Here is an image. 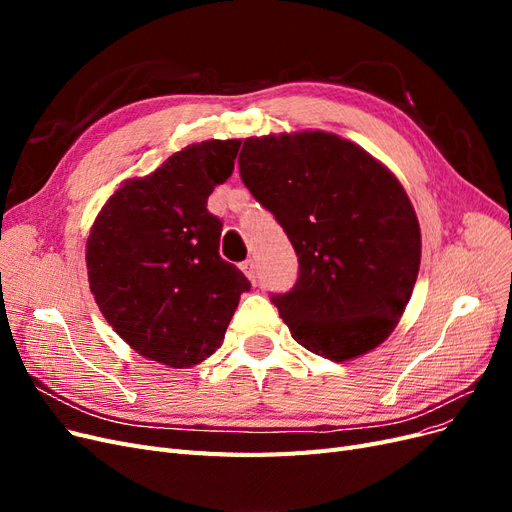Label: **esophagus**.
Here are the masks:
<instances>
[{
    "instance_id": "1",
    "label": "esophagus",
    "mask_w": 512,
    "mask_h": 512,
    "mask_svg": "<svg viewBox=\"0 0 512 512\" xmlns=\"http://www.w3.org/2000/svg\"><path fill=\"white\" fill-rule=\"evenodd\" d=\"M241 271L247 275V280H250L252 284H256V262L252 258H247L241 262Z\"/></svg>"
}]
</instances>
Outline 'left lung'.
Instances as JSON below:
<instances>
[{
	"label": "left lung",
	"mask_w": 512,
	"mask_h": 512,
	"mask_svg": "<svg viewBox=\"0 0 512 512\" xmlns=\"http://www.w3.org/2000/svg\"><path fill=\"white\" fill-rule=\"evenodd\" d=\"M239 170L299 256L297 284L271 297L294 342L335 363L378 348L421 265L404 185L365 149L322 130L245 138Z\"/></svg>",
	"instance_id": "left-lung-1"
}]
</instances>
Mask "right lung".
Instances as JSON below:
<instances>
[{"mask_svg": "<svg viewBox=\"0 0 512 512\" xmlns=\"http://www.w3.org/2000/svg\"><path fill=\"white\" fill-rule=\"evenodd\" d=\"M239 138L173 153L106 200L87 237L91 294L145 359L183 369L218 350L252 284L220 256L222 222L207 198L235 168Z\"/></svg>", "mask_w": 512, "mask_h": 512, "instance_id": "add662e5", "label": "right lung"}]
</instances>
